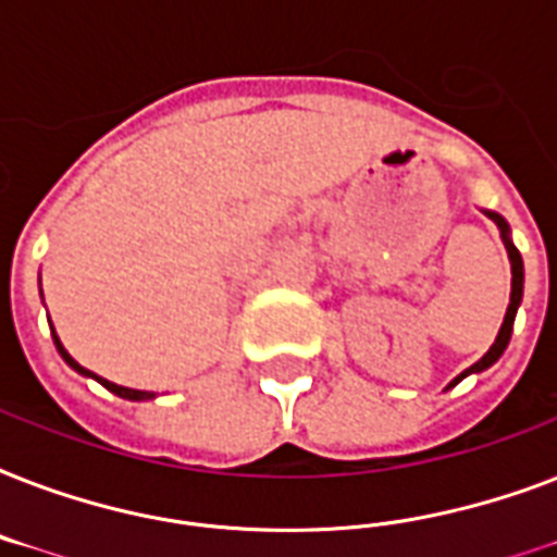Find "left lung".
<instances>
[{
    "label": "left lung",
    "mask_w": 557,
    "mask_h": 557,
    "mask_svg": "<svg viewBox=\"0 0 557 557\" xmlns=\"http://www.w3.org/2000/svg\"><path fill=\"white\" fill-rule=\"evenodd\" d=\"M488 216H492L494 222H497V227H500L503 245H506V251H509V260H511V300H509V309H506V318H503V326H500V332H497V341L492 344V349H488V352H485V356L480 358L476 364L468 367L462 375H457V379H454V384L466 379L468 372H480V370H485V367H492L494 361L503 356V349L509 347L511 330H515V314H518L520 297H523V260H520V251L515 248V243L509 239V225H506V222H503L497 213H488ZM454 384H450V387H454Z\"/></svg>",
    "instance_id": "1"
}]
</instances>
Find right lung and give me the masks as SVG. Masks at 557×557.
<instances>
[{"label":"right lung","instance_id":"add662e5","mask_svg":"<svg viewBox=\"0 0 557 557\" xmlns=\"http://www.w3.org/2000/svg\"><path fill=\"white\" fill-rule=\"evenodd\" d=\"M51 335H54V330H51ZM54 344H57V352L63 356V361H65V364H69V367H72V370L83 372V375H95V372H89V370H86V367H81V364H77V361H74L72 356H69V352H65V347H63V344H60V338H57V335H54ZM95 379H98L100 384H103V387L112 389V393H115V396H121V398H133V401H144V398H152V393H147V389L121 387V384H112V381L100 379V375H95Z\"/></svg>","mask_w":557,"mask_h":557}]
</instances>
